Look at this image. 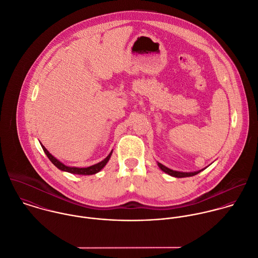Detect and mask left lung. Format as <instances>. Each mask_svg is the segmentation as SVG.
<instances>
[{
    "label": "left lung",
    "instance_id": "obj_1",
    "mask_svg": "<svg viewBox=\"0 0 258 258\" xmlns=\"http://www.w3.org/2000/svg\"><path fill=\"white\" fill-rule=\"evenodd\" d=\"M158 165H159V167L161 168L162 171H164L165 173H167V174H169V175H171V176H173V177H176V178H184V177L195 176V175H197L198 173H200V172L202 171V170H201V171H197V172H193V173H183V172L173 171V170H171V169L165 167L164 165H162V164H160V163H158Z\"/></svg>",
    "mask_w": 258,
    "mask_h": 258
}]
</instances>
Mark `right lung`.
I'll use <instances>...</instances> for the list:
<instances>
[{
    "mask_svg": "<svg viewBox=\"0 0 258 258\" xmlns=\"http://www.w3.org/2000/svg\"><path fill=\"white\" fill-rule=\"evenodd\" d=\"M42 149L44 151V153L46 154V156L48 157V159L52 162V164L54 166H56L59 170L61 171H65V172H68V173H71V174H77V175H93V174H96L98 173L105 165L106 163L108 162L112 152H110V154L103 160L101 161L100 163L98 164H95L93 166H90V167H87V168H75V167H67L65 166L64 164H62L61 162H59L57 159H55L47 150L44 146H42Z\"/></svg>",
    "mask_w": 258,
    "mask_h": 258,
    "instance_id": "right-lung-1",
    "label": "right lung"
}]
</instances>
